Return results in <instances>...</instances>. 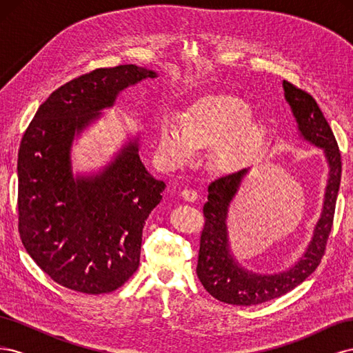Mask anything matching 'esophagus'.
I'll list each match as a JSON object with an SVG mask.
<instances>
[{
    "label": "esophagus",
    "mask_w": 353,
    "mask_h": 353,
    "mask_svg": "<svg viewBox=\"0 0 353 353\" xmlns=\"http://www.w3.org/2000/svg\"><path fill=\"white\" fill-rule=\"evenodd\" d=\"M181 196H183V199H185L188 201H194L199 197L197 191L193 190V188H184L183 191H181Z\"/></svg>",
    "instance_id": "esophagus-1"
}]
</instances>
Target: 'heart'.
Segmentation results:
<instances>
[{"label":"heart","instance_id":"heart-1","mask_svg":"<svg viewBox=\"0 0 353 353\" xmlns=\"http://www.w3.org/2000/svg\"><path fill=\"white\" fill-rule=\"evenodd\" d=\"M248 101L234 94L200 97L183 116L170 114L157 134V154L169 166L193 160L197 147L213 145L212 162L221 172L240 169L263 137V125L252 117Z\"/></svg>","mask_w":353,"mask_h":353}]
</instances>
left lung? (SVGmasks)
<instances>
[{
    "label": "left lung",
    "instance_id": "obj_1",
    "mask_svg": "<svg viewBox=\"0 0 353 353\" xmlns=\"http://www.w3.org/2000/svg\"><path fill=\"white\" fill-rule=\"evenodd\" d=\"M284 97L290 104L297 130L305 141L323 148L328 163L324 205L311 243L290 270L262 275L244 270L230 250L227 213L241 179L249 169L222 176L210 183L208 201L203 206L205 227L200 236L197 276L206 292L230 305L252 306L280 297L311 275L321 262L333 227L336 201L341 179V157L333 131L311 94L284 81Z\"/></svg>",
    "mask_w": 353,
    "mask_h": 353
}]
</instances>
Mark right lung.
<instances>
[{
	"label": "right lung",
	"instance_id": "1",
	"mask_svg": "<svg viewBox=\"0 0 353 353\" xmlns=\"http://www.w3.org/2000/svg\"><path fill=\"white\" fill-rule=\"evenodd\" d=\"M156 77L135 65L81 74L51 92L23 134L17 159L20 239L39 268L70 290L114 292L140 265L144 223L162 200L165 183L147 172L138 138L88 176H73L70 147L122 90Z\"/></svg>",
	"mask_w": 353,
	"mask_h": 353
}]
</instances>
